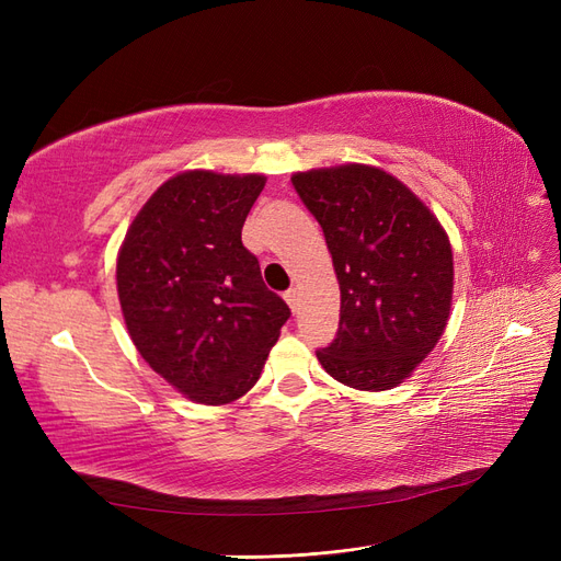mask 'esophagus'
I'll use <instances>...</instances> for the list:
<instances>
[{"label":"esophagus","mask_w":561,"mask_h":561,"mask_svg":"<svg viewBox=\"0 0 561 561\" xmlns=\"http://www.w3.org/2000/svg\"><path fill=\"white\" fill-rule=\"evenodd\" d=\"M283 297L287 301V307H290L293 311H297V307H299V290H295V287H293V290H287Z\"/></svg>","instance_id":"esophagus-1"}]
</instances>
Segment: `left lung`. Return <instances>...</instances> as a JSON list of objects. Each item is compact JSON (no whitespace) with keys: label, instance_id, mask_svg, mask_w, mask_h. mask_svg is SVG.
Instances as JSON below:
<instances>
[{"label":"left lung","instance_id":"8db88e82","mask_svg":"<svg viewBox=\"0 0 561 561\" xmlns=\"http://www.w3.org/2000/svg\"><path fill=\"white\" fill-rule=\"evenodd\" d=\"M325 233L342 309L334 342L316 355L358 390L402 383L443 336L454 257L437 217L381 168L346 163L293 175Z\"/></svg>","mask_w":561,"mask_h":561}]
</instances>
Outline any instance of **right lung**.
Instances as JSON below:
<instances>
[{"mask_svg": "<svg viewBox=\"0 0 561 561\" xmlns=\"http://www.w3.org/2000/svg\"><path fill=\"white\" fill-rule=\"evenodd\" d=\"M264 182L180 173L149 196L118 250L116 290L135 348L201 404L245 396L290 318L241 241Z\"/></svg>", "mask_w": 561, "mask_h": 561, "instance_id": "1", "label": "right lung"}]
</instances>
